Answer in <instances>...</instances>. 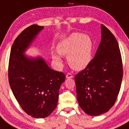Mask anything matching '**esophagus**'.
<instances>
[{
	"label": "esophagus",
	"instance_id": "34e87169",
	"mask_svg": "<svg viewBox=\"0 0 129 129\" xmlns=\"http://www.w3.org/2000/svg\"><path fill=\"white\" fill-rule=\"evenodd\" d=\"M73 78V76L72 75V74L69 73V74H67V75H66V78H67V79H70V78Z\"/></svg>",
	"mask_w": 129,
	"mask_h": 129
}]
</instances>
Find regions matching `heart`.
I'll list each match as a JSON object with an SVG mask.
<instances>
[{
	"label": "heart",
	"instance_id": "heart-1",
	"mask_svg": "<svg viewBox=\"0 0 129 129\" xmlns=\"http://www.w3.org/2000/svg\"><path fill=\"white\" fill-rule=\"evenodd\" d=\"M94 43L91 36L81 33H74L59 42L57 51L59 55L67 56L69 64L72 69L82 70L89 65L93 60ZM53 58L59 61V56Z\"/></svg>",
	"mask_w": 129,
	"mask_h": 129
}]
</instances>
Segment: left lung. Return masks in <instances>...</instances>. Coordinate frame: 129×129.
<instances>
[{"mask_svg":"<svg viewBox=\"0 0 129 129\" xmlns=\"http://www.w3.org/2000/svg\"><path fill=\"white\" fill-rule=\"evenodd\" d=\"M123 65L115 36L101 25V41L89 65L75 77L77 100L87 114L98 116L109 111L119 93Z\"/></svg>","mask_w":129,"mask_h":129,"instance_id":"left-lung-1","label":"left lung"}]
</instances>
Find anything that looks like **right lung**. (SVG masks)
I'll use <instances>...</instances> for the list:
<instances>
[{
	"label": "right lung",
	"mask_w": 129,
	"mask_h": 129,
	"mask_svg": "<svg viewBox=\"0 0 129 129\" xmlns=\"http://www.w3.org/2000/svg\"><path fill=\"white\" fill-rule=\"evenodd\" d=\"M44 29L33 25L15 38L11 48L8 79L14 96L28 115L44 118L57 107L59 89L64 81L62 72L53 70L41 56L25 52Z\"/></svg>",
	"instance_id": "obj_1"
}]
</instances>
